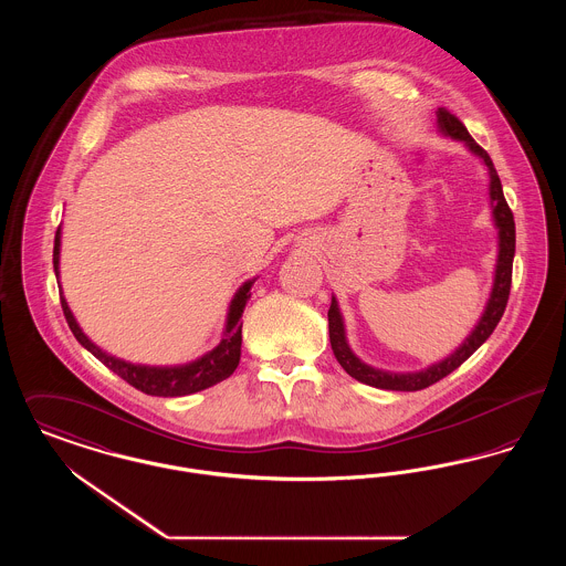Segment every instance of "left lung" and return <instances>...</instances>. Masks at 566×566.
I'll list each match as a JSON object with an SVG mask.
<instances>
[{
    "label": "left lung",
    "instance_id": "1",
    "mask_svg": "<svg viewBox=\"0 0 566 566\" xmlns=\"http://www.w3.org/2000/svg\"><path fill=\"white\" fill-rule=\"evenodd\" d=\"M437 118H439V127H441L443 134L462 139L475 155H480L484 159L488 169H490V197L494 201V220H496V227H499V242H501L499 243V263H496V275H494V289H492V295H490V301H488V307H485L482 321L478 323L475 331L464 339V344L452 356H448L446 360L432 365V367L424 369V371H416V374L381 371V369H374V367L365 365L363 360H358L352 354L348 344H346L342 314H339L337 301L333 296L331 298V307H328V337H331V348H333L337 363L354 379H358L363 384H369V386H376V388H384V390L413 392V390L429 388L434 381L450 376L454 369H458L492 335V331L496 328V324L505 314V307H507V301H510V291H512L515 222H513L512 208L505 201L501 178H499V174L494 169V163H492L490 155L485 153L484 148L467 132V127L462 125V120L458 118L457 114H452L450 109L439 108Z\"/></svg>",
    "mask_w": 566,
    "mask_h": 566
}]
</instances>
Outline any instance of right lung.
Returning a JSON list of instances; mask_svg holds the SVG:
<instances>
[{
    "label": "right lung",
    "instance_id": "1",
    "mask_svg": "<svg viewBox=\"0 0 566 566\" xmlns=\"http://www.w3.org/2000/svg\"><path fill=\"white\" fill-rule=\"evenodd\" d=\"M53 265L54 273L59 275V231L54 235ZM250 286H252V282H245L238 291L235 298L231 301L227 333H224L222 342L210 354H206L203 358L185 365V367H142V365H132V363L108 356L106 352L99 350L95 344H91L86 339V335L82 333L81 326L74 321L63 295H61V307H63V316L70 324L74 337L116 376L123 377L127 384H132L137 390L153 395V397H182V395L206 390L218 381L227 379L238 369L240 354H242V314L245 301L250 298Z\"/></svg>",
    "mask_w": 566,
    "mask_h": 566
}]
</instances>
